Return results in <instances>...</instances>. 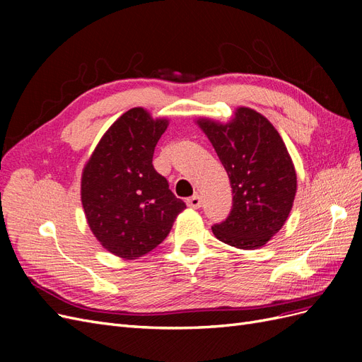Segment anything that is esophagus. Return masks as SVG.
<instances>
[{"label": "esophagus", "mask_w": 362, "mask_h": 362, "mask_svg": "<svg viewBox=\"0 0 362 362\" xmlns=\"http://www.w3.org/2000/svg\"><path fill=\"white\" fill-rule=\"evenodd\" d=\"M187 205L190 206V208H201V205H202V198L199 194H194V196H192V198H189L187 201Z\"/></svg>", "instance_id": "1"}]
</instances>
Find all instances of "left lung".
<instances>
[{"label": "left lung", "instance_id": "1", "mask_svg": "<svg viewBox=\"0 0 362 362\" xmlns=\"http://www.w3.org/2000/svg\"><path fill=\"white\" fill-rule=\"evenodd\" d=\"M196 124L211 141L233 189L226 221L211 226L221 242L258 249L279 233L293 208L298 177L287 146L267 117L237 107L226 124L199 117Z\"/></svg>", "mask_w": 362, "mask_h": 362}]
</instances>
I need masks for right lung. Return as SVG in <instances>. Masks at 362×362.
I'll return each mask as SVG.
<instances>
[{"mask_svg": "<svg viewBox=\"0 0 362 362\" xmlns=\"http://www.w3.org/2000/svg\"><path fill=\"white\" fill-rule=\"evenodd\" d=\"M169 119L144 107L125 112L108 128L81 175V204L90 231L110 254L136 259L168 237L185 204L152 166Z\"/></svg>", "mask_w": 362, "mask_h": 362, "instance_id": "right-lung-1", "label": "right lung"}]
</instances>
